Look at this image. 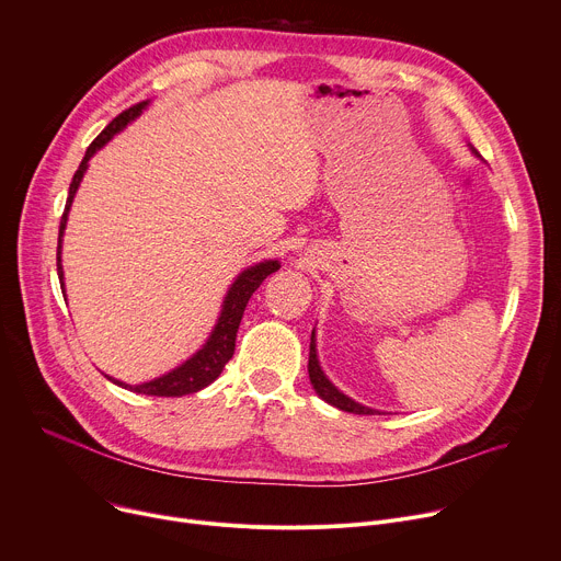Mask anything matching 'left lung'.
Returning a JSON list of instances; mask_svg holds the SVG:
<instances>
[{"instance_id":"1","label":"left lung","mask_w":561,"mask_h":561,"mask_svg":"<svg viewBox=\"0 0 561 561\" xmlns=\"http://www.w3.org/2000/svg\"><path fill=\"white\" fill-rule=\"evenodd\" d=\"M308 374H310V382L314 387V391L319 393V397L331 403L344 412H351V414H376V410H369L365 405H359L355 401H351L348 397H344V393L328 380L319 367V359H317V346H314V331H312V337H310V359H308Z\"/></svg>"}]
</instances>
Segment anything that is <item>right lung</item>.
<instances>
[{
	"mask_svg": "<svg viewBox=\"0 0 561 561\" xmlns=\"http://www.w3.org/2000/svg\"><path fill=\"white\" fill-rule=\"evenodd\" d=\"M147 106V102H140L136 106H130L126 111H122L104 130L99 134L92 145L85 149V156L79 164V170L75 172L72 176V183H70V194H68V202H65V210H62V217H60V228H58V253H56V267H58V278L62 280V267H60V238H62V230H65V224H68V210L72 206V199L77 194V187L88 170V160L94 156V151L102 149L117 130H122L130 119L138 117L142 113V108ZM278 260H267V262H260V265L242 272L238 276V280L233 283V287L228 289L226 294V301H224V308H221V317L215 325V331L210 335V340L206 342V346L192 355L185 365H181L179 369L164 374L151 382H145V385H124L119 380H113L115 385L124 387V389H130L136 393H147V397H185V393H194L199 391L204 387H208L226 367V362L233 357L236 353V337H238V328H240V321H242V314H244V308L251 299V294L260 287V283L265 280L270 274H274L278 270ZM60 289L65 291V287L60 285Z\"/></svg>",
	"mask_w": 561,
	"mask_h": 561,
	"instance_id": "right-lung-1",
	"label": "right lung"
}]
</instances>
